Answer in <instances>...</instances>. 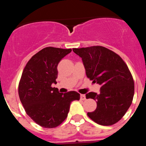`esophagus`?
I'll return each mask as SVG.
<instances>
[{
  "label": "esophagus",
  "mask_w": 146,
  "mask_h": 146,
  "mask_svg": "<svg viewBox=\"0 0 146 146\" xmlns=\"http://www.w3.org/2000/svg\"><path fill=\"white\" fill-rule=\"evenodd\" d=\"M80 99H81L82 100H86V96H85V95L82 94L81 95H80Z\"/></svg>",
  "instance_id": "34e87169"
}]
</instances>
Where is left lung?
I'll return each instance as SVG.
<instances>
[{"label": "left lung", "instance_id": "obj_1", "mask_svg": "<svg viewBox=\"0 0 146 146\" xmlns=\"http://www.w3.org/2000/svg\"><path fill=\"white\" fill-rule=\"evenodd\" d=\"M82 58L87 78L101 85L100 93L90 92L86 99L96 100L97 108L88 113L89 118L102 125H111L123 117L131 105L135 84L123 59L102 46L73 48Z\"/></svg>", "mask_w": 146, "mask_h": 146}]
</instances>
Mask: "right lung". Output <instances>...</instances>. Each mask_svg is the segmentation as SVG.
I'll list each match as a JSON object with an SVG mask.
<instances>
[{
    "label": "right lung",
    "mask_w": 146,
    "mask_h": 146,
    "mask_svg": "<svg viewBox=\"0 0 146 146\" xmlns=\"http://www.w3.org/2000/svg\"><path fill=\"white\" fill-rule=\"evenodd\" d=\"M71 48L45 47L31 57L24 68L18 84V95L25 112L37 124L53 128L66 119L70 104L79 100L75 91L59 93L56 84L58 64Z\"/></svg>",
    "instance_id": "right-lung-1"
}]
</instances>
